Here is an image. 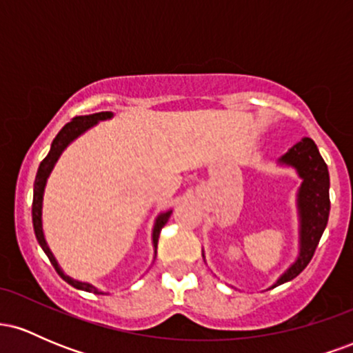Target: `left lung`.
Here are the masks:
<instances>
[{
	"mask_svg": "<svg viewBox=\"0 0 353 353\" xmlns=\"http://www.w3.org/2000/svg\"><path fill=\"white\" fill-rule=\"evenodd\" d=\"M282 164L292 165L302 177L299 190V214H301V254L297 261L289 267L285 274L275 282L281 285L297 277L309 265L317 249L320 237L329 222L330 197H329V169L320 156L317 145L310 137H303L281 159Z\"/></svg>",
	"mask_w": 353,
	"mask_h": 353,
	"instance_id": "1",
	"label": "left lung"
}]
</instances>
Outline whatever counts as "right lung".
<instances>
[{
	"mask_svg": "<svg viewBox=\"0 0 353 353\" xmlns=\"http://www.w3.org/2000/svg\"><path fill=\"white\" fill-rule=\"evenodd\" d=\"M109 117H112V112H96V114H89V116H76L72 117V119L64 125L63 129L58 132V136L54 137V141H52L51 144V149L50 152H48V156L44 157L41 161V164H39V169H38V174H36V179H34V192H33V228H34V234H36V239H38L39 245H41V249L44 250V254L48 255V259H50V262L52 265H54L56 272H58L61 277L64 279L68 283H71L72 287H76V289H81V290H86V292H94V294H101L96 287H92L91 283H86V282H79V281H72L71 277H68V275L63 274V270L59 269L58 262H56L54 255L51 254L50 247H48L46 241H44V234H43V222H41V209H43V194H44V185H46V181L48 177H50V174L52 171V168H54L56 161L59 159L61 152L66 149V145L71 143L72 139H76L79 134H83L84 131L89 128H92L98 121H104V119H109ZM172 210H168V212L161 214L159 217L156 219V224H154V230H152V244L154 247H157V241H159V234H161V229L164 228L165 222L169 221V217H171Z\"/></svg>",
	"mask_w": 353,
	"mask_h": 353,
	"instance_id": "right-lung-1",
	"label": "right lung"
}]
</instances>
